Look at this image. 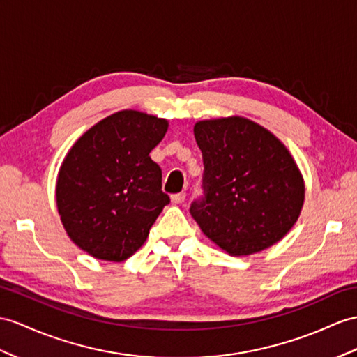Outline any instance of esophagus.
<instances>
[{
	"mask_svg": "<svg viewBox=\"0 0 357 357\" xmlns=\"http://www.w3.org/2000/svg\"><path fill=\"white\" fill-rule=\"evenodd\" d=\"M185 198H186V194H185V192H178V194L171 195V202L176 203V204H180V203L185 202Z\"/></svg>",
	"mask_w": 357,
	"mask_h": 357,
	"instance_id": "1",
	"label": "esophagus"
}]
</instances>
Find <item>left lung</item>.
I'll return each mask as SVG.
<instances>
[{
    "label": "left lung",
    "instance_id": "obj_1",
    "mask_svg": "<svg viewBox=\"0 0 357 357\" xmlns=\"http://www.w3.org/2000/svg\"><path fill=\"white\" fill-rule=\"evenodd\" d=\"M204 197L190 215L230 256L274 245L297 222L304 180L288 149L269 130L242 116L198 121Z\"/></svg>",
    "mask_w": 357,
    "mask_h": 357
}]
</instances>
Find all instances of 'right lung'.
<instances>
[{
	"mask_svg": "<svg viewBox=\"0 0 357 357\" xmlns=\"http://www.w3.org/2000/svg\"><path fill=\"white\" fill-rule=\"evenodd\" d=\"M168 121L121 110L91 127L68 151L56 203L68 236L95 259L123 262L144 245L169 203L150 153Z\"/></svg>",
	"mask_w": 357,
	"mask_h": 357,
	"instance_id": "add662e5",
	"label": "right lung"
}]
</instances>
